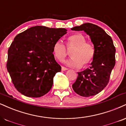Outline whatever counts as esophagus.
<instances>
[{"mask_svg": "<svg viewBox=\"0 0 126 126\" xmlns=\"http://www.w3.org/2000/svg\"><path fill=\"white\" fill-rule=\"evenodd\" d=\"M68 70L67 68L64 67V66H62V71H65V70Z\"/></svg>", "mask_w": 126, "mask_h": 126, "instance_id": "obj_1", "label": "esophagus"}]
</instances>
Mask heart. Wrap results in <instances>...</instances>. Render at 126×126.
Returning <instances> with one entry per match:
<instances>
[{"mask_svg":"<svg viewBox=\"0 0 126 126\" xmlns=\"http://www.w3.org/2000/svg\"><path fill=\"white\" fill-rule=\"evenodd\" d=\"M86 39L81 33L71 34L66 40L68 49L73 47L70 51L71 58L66 61V64L75 67L89 66L93 62L96 54L93 44L86 42ZM53 53L58 60H62L67 56V49L61 40H57L53 46Z\"/></svg>","mask_w":126,"mask_h":126,"instance_id":"b5f03b06","label":"heart"}]
</instances>
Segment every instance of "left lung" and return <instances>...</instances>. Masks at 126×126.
<instances>
[{"instance_id":"left-lung-1","label":"left lung","mask_w":126,"mask_h":126,"mask_svg":"<svg viewBox=\"0 0 126 126\" xmlns=\"http://www.w3.org/2000/svg\"><path fill=\"white\" fill-rule=\"evenodd\" d=\"M71 29L85 32L90 36L96 48V54L90 68L78 73V78L72 87L81 96H94L106 87L115 66L116 48L113 40L103 29L90 23Z\"/></svg>"}]
</instances>
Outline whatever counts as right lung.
<instances>
[{"label":"right lung","instance_id":"1","mask_svg":"<svg viewBox=\"0 0 126 126\" xmlns=\"http://www.w3.org/2000/svg\"><path fill=\"white\" fill-rule=\"evenodd\" d=\"M66 32L36 26L15 37L8 49L6 67L18 92L29 97H40L49 92L54 76L62 69L53 46Z\"/></svg>","mask_w":126,"mask_h":126}]
</instances>
